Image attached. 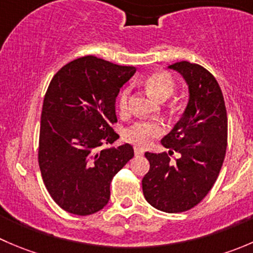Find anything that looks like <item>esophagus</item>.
<instances>
[{
    "label": "esophagus",
    "mask_w": 253,
    "mask_h": 253,
    "mask_svg": "<svg viewBox=\"0 0 253 253\" xmlns=\"http://www.w3.org/2000/svg\"><path fill=\"white\" fill-rule=\"evenodd\" d=\"M134 154H136L137 157H139V155H143V150L141 149V148L134 147Z\"/></svg>",
    "instance_id": "1"
}]
</instances>
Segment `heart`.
Returning <instances> with one entry per match:
<instances>
[{
	"label": "heart",
	"mask_w": 253,
	"mask_h": 253,
	"mask_svg": "<svg viewBox=\"0 0 253 253\" xmlns=\"http://www.w3.org/2000/svg\"><path fill=\"white\" fill-rule=\"evenodd\" d=\"M144 85L148 91L153 94L155 98L160 100H165L169 98L175 90V81L172 76L167 71H155L149 75L144 81ZM129 96H131V89L127 86L120 93L119 95V108L121 111H127L129 106ZM163 128L162 124L154 120H144L137 124L132 125L131 127L125 131V139L134 145L144 147L152 143L153 139L162 136Z\"/></svg>",
	"instance_id": "b5f03b06"
}]
</instances>
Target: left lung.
I'll return each instance as SVG.
<instances>
[{"label":"left lung","instance_id":"8db88e82","mask_svg":"<svg viewBox=\"0 0 253 253\" xmlns=\"http://www.w3.org/2000/svg\"><path fill=\"white\" fill-rule=\"evenodd\" d=\"M169 67L186 79L190 101L174 129L162 139L170 152L144 153L149 171L142 188L152 207L181 213L197 206L218 178L228 144V116L220 86L208 70L187 61ZM174 151L179 157L171 161Z\"/></svg>","mask_w":253,"mask_h":253}]
</instances>
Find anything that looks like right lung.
<instances>
[{
    "label": "right lung",
    "mask_w": 253,
    "mask_h": 253,
    "mask_svg": "<svg viewBox=\"0 0 253 253\" xmlns=\"http://www.w3.org/2000/svg\"><path fill=\"white\" fill-rule=\"evenodd\" d=\"M136 72L95 56L63 66L52 79L42 104L39 162L47 192L63 211L90 215L108 205L114 176L133 158L124 144L103 149L119 134L115 99Z\"/></svg>",
    "instance_id": "1"
}]
</instances>
